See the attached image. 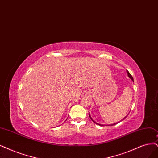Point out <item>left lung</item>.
Listing matches in <instances>:
<instances>
[{"label": "left lung", "mask_w": 158, "mask_h": 158, "mask_svg": "<svg viewBox=\"0 0 158 158\" xmlns=\"http://www.w3.org/2000/svg\"><path fill=\"white\" fill-rule=\"evenodd\" d=\"M127 75H128V77H129L130 78H131V80L133 81V77H132V76H131V75L130 73V72H128L127 71ZM89 116H90V119L93 121V122H95L94 120H93L92 119V118H91V116H90V114H89ZM126 118V117H124V118H123V120H124L125 118ZM95 123L96 124H98V125H99V126H105V125H102V124H98V123H96V122H95ZM117 124V123H115V124H110V126H113V125H115V124Z\"/></svg>", "instance_id": "obj_1"}]
</instances>
